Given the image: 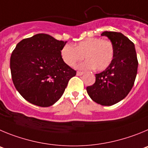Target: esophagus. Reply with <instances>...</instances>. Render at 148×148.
<instances>
[{"label":"esophagus","instance_id":"obj_1","mask_svg":"<svg viewBox=\"0 0 148 148\" xmlns=\"http://www.w3.org/2000/svg\"><path fill=\"white\" fill-rule=\"evenodd\" d=\"M84 73L82 71H77V76H82Z\"/></svg>","mask_w":148,"mask_h":148}]
</instances>
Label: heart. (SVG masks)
Segmentation results:
<instances>
[{
  "label": "heart",
  "instance_id": "1",
  "mask_svg": "<svg viewBox=\"0 0 148 148\" xmlns=\"http://www.w3.org/2000/svg\"><path fill=\"white\" fill-rule=\"evenodd\" d=\"M60 54L65 63L70 67H74L85 57L87 60L79 65V69L95 68L97 71H103L114 59V47L110 40L90 38L78 42L75 48L66 44L61 49Z\"/></svg>",
  "mask_w": 148,
  "mask_h": 148
}]
</instances>
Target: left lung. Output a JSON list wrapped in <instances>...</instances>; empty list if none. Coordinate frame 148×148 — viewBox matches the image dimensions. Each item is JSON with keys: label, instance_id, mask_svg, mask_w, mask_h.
<instances>
[{"label": "left lung", "instance_id": "obj_1", "mask_svg": "<svg viewBox=\"0 0 148 148\" xmlns=\"http://www.w3.org/2000/svg\"><path fill=\"white\" fill-rule=\"evenodd\" d=\"M114 45V59L107 69L96 74L94 85L86 88L93 101L110 106L126 97L134 86L138 60L134 42L120 32H104Z\"/></svg>", "mask_w": 148, "mask_h": 148}]
</instances>
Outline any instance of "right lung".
Wrapping results in <instances>:
<instances>
[{
  "instance_id": "right-lung-1",
  "label": "right lung",
  "mask_w": 148,
  "mask_h": 148,
  "mask_svg": "<svg viewBox=\"0 0 148 148\" xmlns=\"http://www.w3.org/2000/svg\"><path fill=\"white\" fill-rule=\"evenodd\" d=\"M66 41L38 34L19 42L10 58L12 79L26 100L40 107L54 105L62 97L76 71L65 63L60 51Z\"/></svg>"
}]
</instances>
